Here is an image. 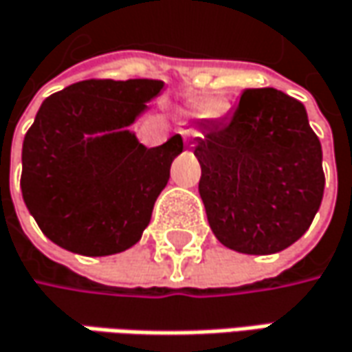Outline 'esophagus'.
Masks as SVG:
<instances>
[{
	"label": "esophagus",
	"mask_w": 352,
	"mask_h": 352,
	"mask_svg": "<svg viewBox=\"0 0 352 352\" xmlns=\"http://www.w3.org/2000/svg\"><path fill=\"white\" fill-rule=\"evenodd\" d=\"M181 135H183V137H185V141L189 143V141H191L193 137H197L199 133H197L195 129H187V131H181Z\"/></svg>",
	"instance_id": "34e87169"
}]
</instances>
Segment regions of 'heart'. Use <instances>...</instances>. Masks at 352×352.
Here are the masks:
<instances>
[{
    "mask_svg": "<svg viewBox=\"0 0 352 352\" xmlns=\"http://www.w3.org/2000/svg\"><path fill=\"white\" fill-rule=\"evenodd\" d=\"M227 107L225 101H219V99H211V101H205L199 109V113L205 115V117H213V115H219L223 109Z\"/></svg>",
    "mask_w": 352,
    "mask_h": 352,
    "instance_id": "b5f03b06",
    "label": "heart"
}]
</instances>
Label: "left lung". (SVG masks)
I'll use <instances>...</instances> for the list:
<instances>
[{
  "instance_id": "1",
  "label": "left lung",
  "mask_w": 352,
  "mask_h": 352,
  "mask_svg": "<svg viewBox=\"0 0 352 352\" xmlns=\"http://www.w3.org/2000/svg\"><path fill=\"white\" fill-rule=\"evenodd\" d=\"M199 129V195L215 237L247 255L299 241L324 191L322 149L305 105L273 87L245 89L231 119Z\"/></svg>"
}]
</instances>
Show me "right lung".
I'll return each instance as SVG.
<instances>
[{"label":"right lung","mask_w":352,"mask_h":352,"mask_svg":"<svg viewBox=\"0 0 352 352\" xmlns=\"http://www.w3.org/2000/svg\"><path fill=\"white\" fill-rule=\"evenodd\" d=\"M163 87L159 79H87L41 103L23 139L21 193L55 245L105 257L141 239L183 139L149 149L127 127Z\"/></svg>","instance_id":"obj_1"}]
</instances>
